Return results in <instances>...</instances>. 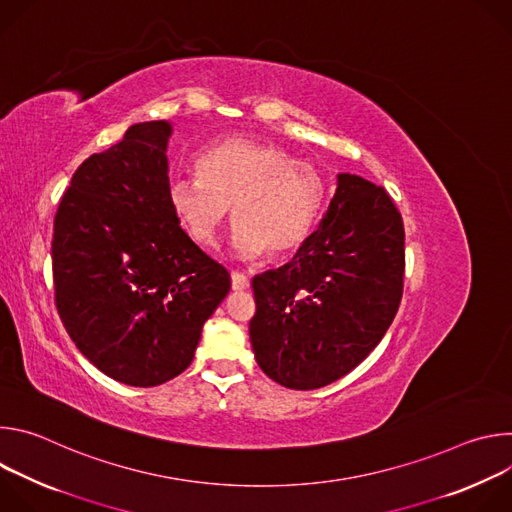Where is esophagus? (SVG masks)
<instances>
[{
  "label": "esophagus",
  "instance_id": "34e87169",
  "mask_svg": "<svg viewBox=\"0 0 512 512\" xmlns=\"http://www.w3.org/2000/svg\"><path fill=\"white\" fill-rule=\"evenodd\" d=\"M231 283H233V289H235V291L249 289V285H251L249 277H247L245 273H239V271H233V273H231Z\"/></svg>",
  "mask_w": 512,
  "mask_h": 512
}]
</instances>
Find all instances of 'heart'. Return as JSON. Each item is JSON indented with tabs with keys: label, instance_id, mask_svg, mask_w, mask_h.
I'll use <instances>...</instances> for the list:
<instances>
[{
	"label": "heart",
	"instance_id": "1",
	"mask_svg": "<svg viewBox=\"0 0 512 512\" xmlns=\"http://www.w3.org/2000/svg\"><path fill=\"white\" fill-rule=\"evenodd\" d=\"M196 172L170 184L176 214L196 243L214 247L233 208V249L245 259L300 249L326 204L320 170L267 141H218L198 156Z\"/></svg>",
	"mask_w": 512,
	"mask_h": 512
}]
</instances>
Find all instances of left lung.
Wrapping results in <instances>:
<instances>
[{
  "label": "left lung",
  "mask_w": 512,
  "mask_h": 512,
  "mask_svg": "<svg viewBox=\"0 0 512 512\" xmlns=\"http://www.w3.org/2000/svg\"><path fill=\"white\" fill-rule=\"evenodd\" d=\"M403 273L405 231L391 196L338 174L320 229L289 263L253 277L249 336L261 371L298 391L350 373L389 330Z\"/></svg>",
  "instance_id": "obj_1"
}]
</instances>
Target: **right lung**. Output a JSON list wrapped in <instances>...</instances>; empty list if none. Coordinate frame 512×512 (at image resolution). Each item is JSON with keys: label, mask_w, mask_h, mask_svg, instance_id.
Listing matches in <instances>:
<instances>
[{"label": "right lung", "mask_w": 512, "mask_h": 512, "mask_svg": "<svg viewBox=\"0 0 512 512\" xmlns=\"http://www.w3.org/2000/svg\"><path fill=\"white\" fill-rule=\"evenodd\" d=\"M168 121L131 125L72 174L54 216L60 320L107 377L156 387L190 367L229 271L180 227L170 202Z\"/></svg>", "instance_id": "add662e5"}]
</instances>
